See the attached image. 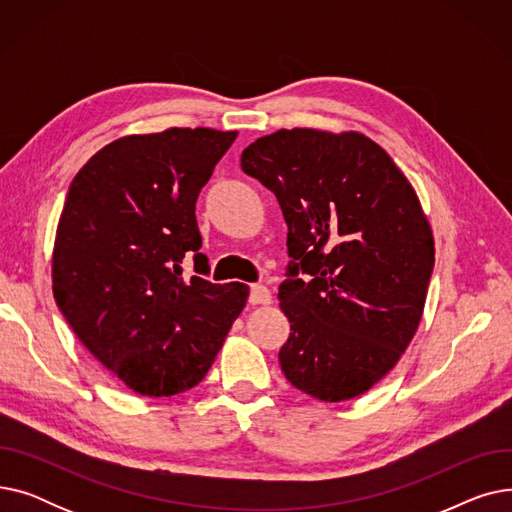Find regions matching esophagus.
<instances>
[{
	"mask_svg": "<svg viewBox=\"0 0 512 512\" xmlns=\"http://www.w3.org/2000/svg\"><path fill=\"white\" fill-rule=\"evenodd\" d=\"M251 305H270L272 303V290L263 284H253L249 292Z\"/></svg>",
	"mask_w": 512,
	"mask_h": 512,
	"instance_id": "obj_1",
	"label": "esophagus"
}]
</instances>
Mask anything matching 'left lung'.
I'll use <instances>...</instances> for the list:
<instances>
[{"label":"left lung","mask_w":512,"mask_h":512,"mask_svg":"<svg viewBox=\"0 0 512 512\" xmlns=\"http://www.w3.org/2000/svg\"><path fill=\"white\" fill-rule=\"evenodd\" d=\"M240 166L276 195L288 224L286 380L326 402L365 394L411 344L434 270L415 188L355 130L282 128L242 151Z\"/></svg>","instance_id":"1"}]
</instances>
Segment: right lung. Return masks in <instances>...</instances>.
<instances>
[{
  "instance_id": "1",
  "label": "right lung",
  "mask_w": 512,
  "mask_h": 512,
  "mask_svg": "<svg viewBox=\"0 0 512 512\" xmlns=\"http://www.w3.org/2000/svg\"><path fill=\"white\" fill-rule=\"evenodd\" d=\"M236 130L128 134L74 176L51 255V288L87 351L132 392L197 386L249 299L240 282L182 278L203 261L195 203Z\"/></svg>"
}]
</instances>
